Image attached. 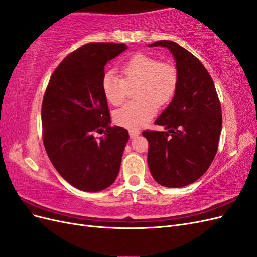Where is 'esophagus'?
<instances>
[{
    "label": "esophagus",
    "mask_w": 257,
    "mask_h": 257,
    "mask_svg": "<svg viewBox=\"0 0 257 257\" xmlns=\"http://www.w3.org/2000/svg\"><path fill=\"white\" fill-rule=\"evenodd\" d=\"M128 134H130V137H131V138H135V137H137L139 134H141V132H139L138 130H130V131H128Z\"/></svg>",
    "instance_id": "obj_1"
}]
</instances>
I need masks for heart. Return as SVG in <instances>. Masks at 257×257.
<instances>
[{
  "label": "heart",
  "mask_w": 257,
  "mask_h": 257,
  "mask_svg": "<svg viewBox=\"0 0 257 257\" xmlns=\"http://www.w3.org/2000/svg\"><path fill=\"white\" fill-rule=\"evenodd\" d=\"M121 73L123 78L113 72L104 75L103 93L111 105L120 106L126 99L130 88L137 84L135 96L138 98L116 110L113 119L122 127L141 128L157 114L159 105H166L174 98L179 84L178 69L168 62L137 53L124 62Z\"/></svg>",
  "instance_id": "b5f03b06"
}]
</instances>
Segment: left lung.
I'll list each match as a JSON object with an SVG mask.
<instances>
[{"label":"left lung","mask_w":257,"mask_h":257,"mask_svg":"<svg viewBox=\"0 0 257 257\" xmlns=\"http://www.w3.org/2000/svg\"><path fill=\"white\" fill-rule=\"evenodd\" d=\"M166 47L179 73L176 94L154 122L166 132L146 130L148 166L154 180L167 188H182L203 176L215 157L222 130V110L211 76L203 63L175 42L159 41L149 47Z\"/></svg>","instance_id":"left-lung-1"}]
</instances>
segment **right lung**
Wrapping results in <instances>:
<instances>
[{
	"label": "right lung",
	"mask_w": 257,
	"mask_h": 257,
	"mask_svg": "<svg viewBox=\"0 0 257 257\" xmlns=\"http://www.w3.org/2000/svg\"><path fill=\"white\" fill-rule=\"evenodd\" d=\"M127 47L89 43L54 69L42 105L43 142L57 172L76 189L98 192L118 176L127 130L110 126L103 93L105 65ZM104 132L99 141L95 133Z\"/></svg>",
	"instance_id": "add662e5"
}]
</instances>
